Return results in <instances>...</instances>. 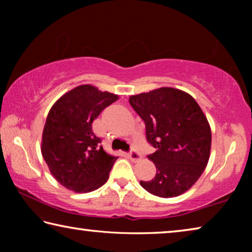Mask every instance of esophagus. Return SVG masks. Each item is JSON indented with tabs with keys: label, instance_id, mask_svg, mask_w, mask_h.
<instances>
[{
	"label": "esophagus",
	"instance_id": "obj_1",
	"mask_svg": "<svg viewBox=\"0 0 252 252\" xmlns=\"http://www.w3.org/2000/svg\"><path fill=\"white\" fill-rule=\"evenodd\" d=\"M129 158L132 160V161H139L140 159H141V155H140L139 152H136L135 150H131L129 152Z\"/></svg>",
	"mask_w": 252,
	"mask_h": 252
}]
</instances>
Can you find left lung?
I'll use <instances>...</instances> for the list:
<instances>
[{
	"instance_id": "obj_1",
	"label": "left lung",
	"mask_w": 252,
	"mask_h": 252,
	"mask_svg": "<svg viewBox=\"0 0 252 252\" xmlns=\"http://www.w3.org/2000/svg\"><path fill=\"white\" fill-rule=\"evenodd\" d=\"M129 102L146 125L147 141L157 150L148 156L157 174L140 181L148 192L178 197L201 176L210 157L211 129L192 96L173 88L131 95Z\"/></svg>"
}]
</instances>
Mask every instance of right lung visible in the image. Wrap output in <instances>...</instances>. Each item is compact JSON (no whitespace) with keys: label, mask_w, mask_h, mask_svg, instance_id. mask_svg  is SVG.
<instances>
[{"label":"right lung","mask_w":252,"mask_h":252,"mask_svg":"<svg viewBox=\"0 0 252 252\" xmlns=\"http://www.w3.org/2000/svg\"><path fill=\"white\" fill-rule=\"evenodd\" d=\"M119 99L90 84L79 85L55 102L42 134V156L66 189L90 192L108 181L118 157L106 153L92 130L102 110Z\"/></svg>","instance_id":"obj_1"}]
</instances>
